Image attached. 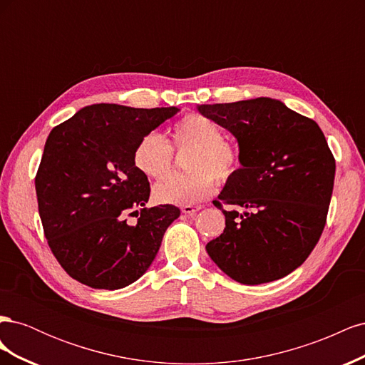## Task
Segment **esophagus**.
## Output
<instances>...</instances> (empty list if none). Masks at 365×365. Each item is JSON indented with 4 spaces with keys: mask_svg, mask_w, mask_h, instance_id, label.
<instances>
[{
    "mask_svg": "<svg viewBox=\"0 0 365 365\" xmlns=\"http://www.w3.org/2000/svg\"><path fill=\"white\" fill-rule=\"evenodd\" d=\"M200 210H201L200 205H182V207H181V212H182L184 215H189V216L196 215L197 212H200Z\"/></svg>",
    "mask_w": 365,
    "mask_h": 365,
    "instance_id": "34e87169",
    "label": "esophagus"
}]
</instances>
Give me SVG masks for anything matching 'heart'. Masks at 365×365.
<instances>
[{"label":"heart","instance_id":"1","mask_svg":"<svg viewBox=\"0 0 365 365\" xmlns=\"http://www.w3.org/2000/svg\"><path fill=\"white\" fill-rule=\"evenodd\" d=\"M173 148L192 149L187 157V175H169L153 185V197L161 204L192 205L204 201L220 182L230 181L240 165L239 149L225 140L216 121L197 113L181 117L170 130ZM135 168L149 178L165 175L173 163L170 143L158 132L143 135L132 152Z\"/></svg>","mask_w":365,"mask_h":365}]
</instances>
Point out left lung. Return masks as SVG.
<instances>
[{
  "mask_svg": "<svg viewBox=\"0 0 365 365\" xmlns=\"http://www.w3.org/2000/svg\"><path fill=\"white\" fill-rule=\"evenodd\" d=\"M197 109L237 138L242 164L213 201L225 228L208 256L239 283L279 280L309 257L326 225L335 158L323 130L268 97Z\"/></svg>",
  "mask_w": 365,
  "mask_h": 365,
  "instance_id": "left-lung-1",
  "label": "left lung"
}]
</instances>
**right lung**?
Segmentation results:
<instances>
[{
  "mask_svg": "<svg viewBox=\"0 0 365 365\" xmlns=\"http://www.w3.org/2000/svg\"><path fill=\"white\" fill-rule=\"evenodd\" d=\"M180 109L85 106L54 126L35 178L43 235L70 277L120 289L148 271L180 208L146 207L148 176L132 160L137 141ZM136 215L138 224L125 222Z\"/></svg>",
  "mask_w": 365,
  "mask_h": 365,
  "instance_id": "obj_1",
  "label": "right lung"
}]
</instances>
